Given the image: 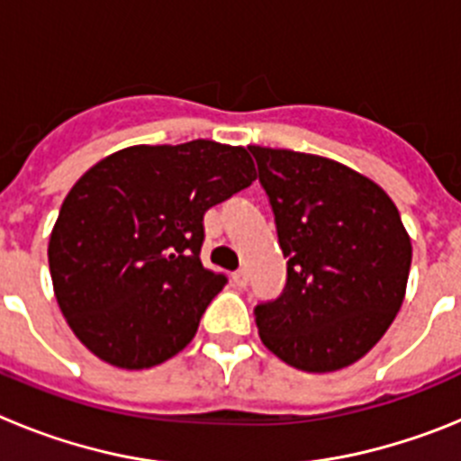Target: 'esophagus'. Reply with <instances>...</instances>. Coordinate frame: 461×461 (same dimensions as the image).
<instances>
[{"label":"esophagus","instance_id":"34e87169","mask_svg":"<svg viewBox=\"0 0 461 461\" xmlns=\"http://www.w3.org/2000/svg\"><path fill=\"white\" fill-rule=\"evenodd\" d=\"M230 279H233L235 286L244 288V286H247V284H249V272H247V270H238V272H233V276H230Z\"/></svg>","mask_w":461,"mask_h":461}]
</instances>
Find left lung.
I'll list each match as a JSON object with an SVG mask.
<instances>
[{"instance_id":"1","label":"left lung","mask_w":461,"mask_h":461,"mask_svg":"<svg viewBox=\"0 0 461 461\" xmlns=\"http://www.w3.org/2000/svg\"><path fill=\"white\" fill-rule=\"evenodd\" d=\"M275 212L286 286L254 309L260 341L303 372L372 351L404 303L411 238L390 195L316 154L249 145Z\"/></svg>"}]
</instances>
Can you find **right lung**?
Returning <instances> with one entry per match:
<instances>
[{"mask_svg": "<svg viewBox=\"0 0 461 461\" xmlns=\"http://www.w3.org/2000/svg\"><path fill=\"white\" fill-rule=\"evenodd\" d=\"M254 180L249 152L214 140L133 145L92 166L64 198L48 242L73 335L122 369L180 353L226 286L201 263L203 217Z\"/></svg>", "mask_w": 461, "mask_h": 461, "instance_id": "obj_1", "label": "right lung"}]
</instances>
